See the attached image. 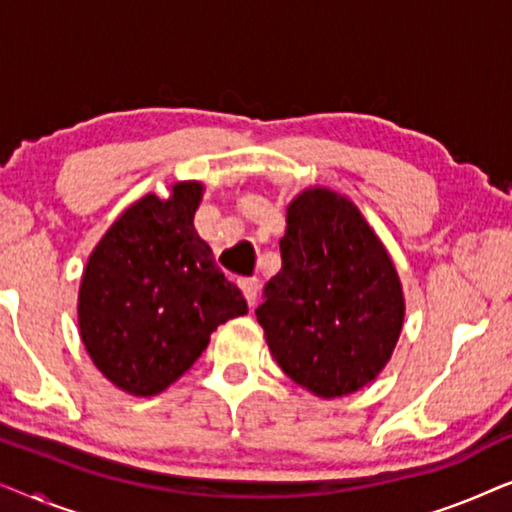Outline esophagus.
I'll list each match as a JSON object with an SVG mask.
<instances>
[{"label": "esophagus", "instance_id": "esophagus-1", "mask_svg": "<svg viewBox=\"0 0 512 512\" xmlns=\"http://www.w3.org/2000/svg\"><path fill=\"white\" fill-rule=\"evenodd\" d=\"M237 286H240V291H242L244 300H247V305L254 307L256 298H258V289H261L258 279L256 277H244V279H240V282H237Z\"/></svg>", "mask_w": 512, "mask_h": 512}]
</instances>
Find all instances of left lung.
I'll list each match as a JSON object with an SVG mask.
<instances>
[{"label": "left lung", "mask_w": 512, "mask_h": 512, "mask_svg": "<svg viewBox=\"0 0 512 512\" xmlns=\"http://www.w3.org/2000/svg\"><path fill=\"white\" fill-rule=\"evenodd\" d=\"M279 251L256 310L272 359L314 396L354 394L382 373L403 328L387 247L352 200L312 186L286 207Z\"/></svg>", "instance_id": "1"}]
</instances>
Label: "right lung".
I'll list each match as a JSON object with an SVG mask.
<instances>
[{
    "mask_svg": "<svg viewBox=\"0 0 512 512\" xmlns=\"http://www.w3.org/2000/svg\"><path fill=\"white\" fill-rule=\"evenodd\" d=\"M205 186L177 181L144 195L97 242L79 286V331L97 370L125 394L177 382L247 300L216 268L193 226Z\"/></svg>",
    "mask_w": 512,
    "mask_h": 512,
    "instance_id": "right-lung-1",
    "label": "right lung"
}]
</instances>
